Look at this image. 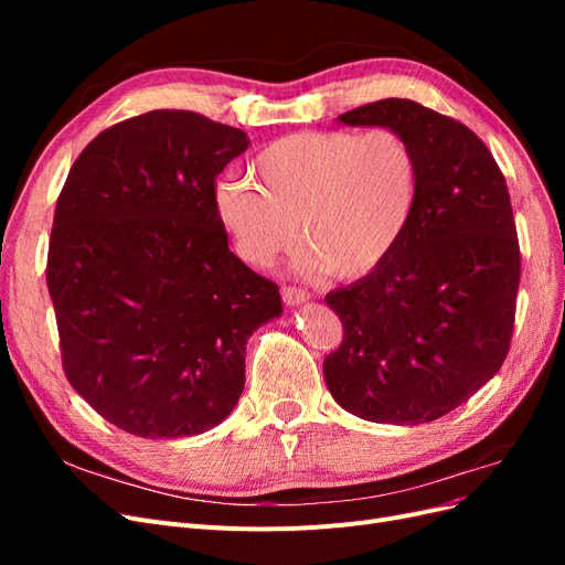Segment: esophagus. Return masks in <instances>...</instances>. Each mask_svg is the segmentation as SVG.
Listing matches in <instances>:
<instances>
[{"label": "esophagus", "mask_w": 565, "mask_h": 565, "mask_svg": "<svg viewBox=\"0 0 565 565\" xmlns=\"http://www.w3.org/2000/svg\"><path fill=\"white\" fill-rule=\"evenodd\" d=\"M280 295H282V301L287 306H299L303 301H309V292H306V289H301V287H295V285H285L280 289Z\"/></svg>", "instance_id": "esophagus-1"}]
</instances>
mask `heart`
<instances>
[{"mask_svg":"<svg viewBox=\"0 0 565 565\" xmlns=\"http://www.w3.org/2000/svg\"><path fill=\"white\" fill-rule=\"evenodd\" d=\"M249 174L254 183L221 179L214 207L254 266L292 249L299 224L306 266L339 280L365 278L398 249L419 204V156L391 127L280 136L256 152Z\"/></svg>","mask_w":565,"mask_h":565,"instance_id":"obj_1","label":"heart"}]
</instances>
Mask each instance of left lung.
I'll return each mask as SVG.
<instances>
[{
  "label": "left lung",
  "instance_id": "left-lung-1",
  "mask_svg": "<svg viewBox=\"0 0 565 565\" xmlns=\"http://www.w3.org/2000/svg\"><path fill=\"white\" fill-rule=\"evenodd\" d=\"M339 122L405 134L422 181L391 259L324 297L344 328L322 363L324 382L361 419L434 422L467 403L509 353L521 249L507 181L469 127L409 98L374 100Z\"/></svg>",
  "mask_w": 565,
  "mask_h": 565
}]
</instances>
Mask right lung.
<instances>
[{"label": "right lung", "mask_w": 565, "mask_h": 565, "mask_svg": "<svg viewBox=\"0 0 565 565\" xmlns=\"http://www.w3.org/2000/svg\"><path fill=\"white\" fill-rule=\"evenodd\" d=\"M247 134L191 110L129 117L79 152L56 202L46 285L63 372L96 413L141 438L224 422L252 332L278 285L228 249L216 177Z\"/></svg>", "instance_id": "right-lung-1"}]
</instances>
